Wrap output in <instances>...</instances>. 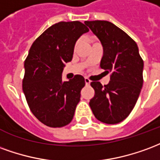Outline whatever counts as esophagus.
Wrapping results in <instances>:
<instances>
[{"label": "esophagus", "instance_id": "34e87169", "mask_svg": "<svg viewBox=\"0 0 160 160\" xmlns=\"http://www.w3.org/2000/svg\"><path fill=\"white\" fill-rule=\"evenodd\" d=\"M84 81H85V83H86V85H88L89 83H90V80H89L88 78H85Z\"/></svg>", "mask_w": 160, "mask_h": 160}]
</instances>
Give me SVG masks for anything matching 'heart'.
<instances>
[{
  "mask_svg": "<svg viewBox=\"0 0 160 160\" xmlns=\"http://www.w3.org/2000/svg\"><path fill=\"white\" fill-rule=\"evenodd\" d=\"M78 42H79V41H78V42H77V43H76V46H77V45L78 44Z\"/></svg>",
  "mask_w": 160,
  "mask_h": 160,
  "instance_id": "heart-1",
  "label": "heart"
}]
</instances>
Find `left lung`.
<instances>
[{
    "label": "left lung",
    "mask_w": 160,
    "mask_h": 160,
    "mask_svg": "<svg viewBox=\"0 0 160 160\" xmlns=\"http://www.w3.org/2000/svg\"><path fill=\"white\" fill-rule=\"evenodd\" d=\"M103 46L101 67L110 73V82L102 86L92 82L94 95L89 106L102 123L115 124L124 120L138 100L143 84V60L136 42L109 21H85Z\"/></svg>",
    "instance_id": "left-lung-1"
}]
</instances>
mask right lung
<instances>
[{"label":"right lung","mask_w":160,"mask_h":160,"mask_svg":"<svg viewBox=\"0 0 160 160\" xmlns=\"http://www.w3.org/2000/svg\"><path fill=\"white\" fill-rule=\"evenodd\" d=\"M88 29L79 21L59 22L34 42L24 61V92L40 122L59 128L72 122L84 87V78L62 80L65 64L72 59L76 42Z\"/></svg>","instance_id":"1"}]
</instances>
